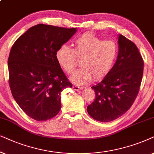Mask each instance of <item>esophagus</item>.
<instances>
[{"instance_id":"obj_1","label":"esophagus","mask_w":154,"mask_h":154,"mask_svg":"<svg viewBox=\"0 0 154 154\" xmlns=\"http://www.w3.org/2000/svg\"><path fill=\"white\" fill-rule=\"evenodd\" d=\"M72 89L75 91H79V90H82L84 89V87H79V86H76L74 85L72 87Z\"/></svg>"}]
</instances>
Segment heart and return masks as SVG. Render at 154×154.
I'll use <instances>...</instances> for the list:
<instances>
[{"label": "heart", "instance_id": "heart-1", "mask_svg": "<svg viewBox=\"0 0 154 154\" xmlns=\"http://www.w3.org/2000/svg\"><path fill=\"white\" fill-rule=\"evenodd\" d=\"M118 46L112 41H103L91 33L77 38L72 49L63 45L56 53L60 66L67 74H72L80 60L82 67L71 77L77 85H85L94 77L101 80L109 73L118 56Z\"/></svg>", "mask_w": 154, "mask_h": 154}]
</instances>
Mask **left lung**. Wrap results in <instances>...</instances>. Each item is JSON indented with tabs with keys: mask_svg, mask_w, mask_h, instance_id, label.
<instances>
[{
	"mask_svg": "<svg viewBox=\"0 0 154 154\" xmlns=\"http://www.w3.org/2000/svg\"><path fill=\"white\" fill-rule=\"evenodd\" d=\"M117 60L101 82L91 87L94 101L87 112L94 120L110 122L130 109L137 95L144 72V60L136 45L120 35Z\"/></svg>",
	"mask_w": 154,
	"mask_h": 154,
	"instance_id": "1",
	"label": "left lung"
}]
</instances>
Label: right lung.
I'll return each instance as SVG.
<instances>
[{"instance_id": "right-lung-1", "label": "right lung", "mask_w": 154, "mask_h": 154, "mask_svg": "<svg viewBox=\"0 0 154 154\" xmlns=\"http://www.w3.org/2000/svg\"><path fill=\"white\" fill-rule=\"evenodd\" d=\"M75 32L76 28L38 24L12 46L8 63L10 90L21 109L34 120L56 116L61 108V91L72 87L56 53Z\"/></svg>"}]
</instances>
